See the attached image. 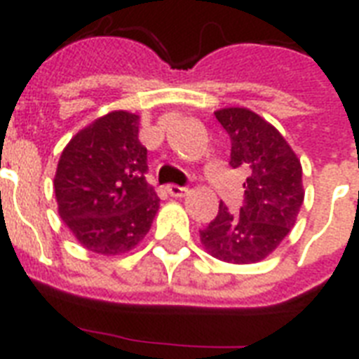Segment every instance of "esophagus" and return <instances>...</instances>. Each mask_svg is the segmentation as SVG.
Wrapping results in <instances>:
<instances>
[{
    "mask_svg": "<svg viewBox=\"0 0 359 359\" xmlns=\"http://www.w3.org/2000/svg\"><path fill=\"white\" fill-rule=\"evenodd\" d=\"M165 190H168V194L171 197H184L186 194H188V188H184V186H177V184H169Z\"/></svg>",
    "mask_w": 359,
    "mask_h": 359,
    "instance_id": "esophagus-1",
    "label": "esophagus"
}]
</instances>
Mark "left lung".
<instances>
[{"label":"left lung","mask_w":359,"mask_h":359,"mask_svg":"<svg viewBox=\"0 0 359 359\" xmlns=\"http://www.w3.org/2000/svg\"><path fill=\"white\" fill-rule=\"evenodd\" d=\"M231 137V168L248 173L240 214L219 203L218 216L199 231L203 248L231 264L264 261L294 227L302 203V163L276 126L248 108L214 111Z\"/></svg>","instance_id":"8db88e82"}]
</instances>
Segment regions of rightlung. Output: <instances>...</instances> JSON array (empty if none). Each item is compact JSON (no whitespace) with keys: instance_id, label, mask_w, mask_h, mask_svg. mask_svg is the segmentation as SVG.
Wrapping results in <instances>:
<instances>
[{"instance_id":"obj_1","label":"right lung","mask_w":359,"mask_h":359,"mask_svg":"<svg viewBox=\"0 0 359 359\" xmlns=\"http://www.w3.org/2000/svg\"><path fill=\"white\" fill-rule=\"evenodd\" d=\"M140 115L111 111L69 141L53 179L57 210L86 250L121 255L145 238L160 197L145 179Z\"/></svg>"}]
</instances>
